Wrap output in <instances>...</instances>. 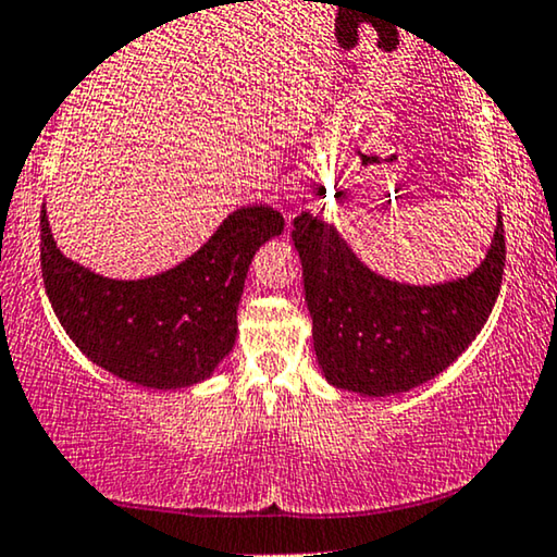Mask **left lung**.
<instances>
[{"instance_id": "left-lung-1", "label": "left lung", "mask_w": 557, "mask_h": 557, "mask_svg": "<svg viewBox=\"0 0 557 557\" xmlns=\"http://www.w3.org/2000/svg\"><path fill=\"white\" fill-rule=\"evenodd\" d=\"M312 346L333 386L391 396L421 386L454 363L487 323L505 272V224L472 275L404 285L368 270L335 226L302 211L293 222Z\"/></svg>"}]
</instances>
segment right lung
Segmentation results:
<instances>
[{
  "label": "right lung",
  "mask_w": 557,
  "mask_h": 557,
  "mask_svg": "<svg viewBox=\"0 0 557 557\" xmlns=\"http://www.w3.org/2000/svg\"><path fill=\"white\" fill-rule=\"evenodd\" d=\"M285 230L272 207H242L199 252L146 280H111L67 260L40 214V262L54 315L92 363L146 388L201 383L230 356L257 249Z\"/></svg>",
  "instance_id": "right-lung-1"
}]
</instances>
